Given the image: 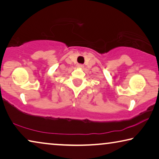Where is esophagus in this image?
Wrapping results in <instances>:
<instances>
[{"mask_svg":"<svg viewBox=\"0 0 159 159\" xmlns=\"http://www.w3.org/2000/svg\"><path fill=\"white\" fill-rule=\"evenodd\" d=\"M77 67L79 68V69H82V68H84V65L79 64H77Z\"/></svg>","mask_w":159,"mask_h":159,"instance_id":"esophagus-1","label":"esophagus"}]
</instances>
